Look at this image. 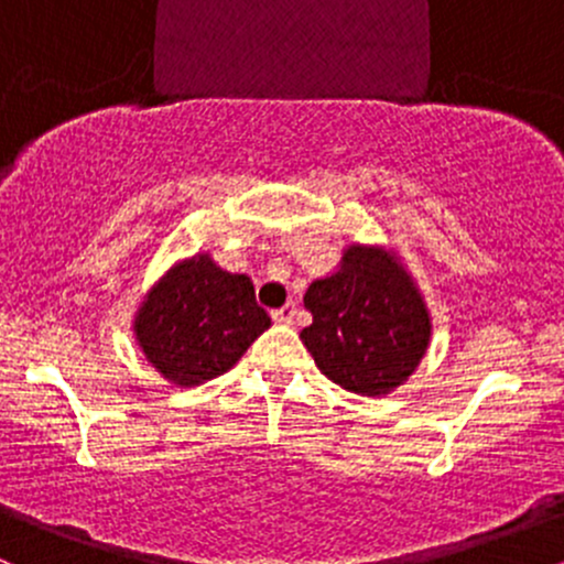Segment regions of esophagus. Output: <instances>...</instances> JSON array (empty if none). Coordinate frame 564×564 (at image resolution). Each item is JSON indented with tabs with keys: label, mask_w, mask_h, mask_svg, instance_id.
<instances>
[{
	"label": "esophagus",
	"mask_w": 564,
	"mask_h": 564,
	"mask_svg": "<svg viewBox=\"0 0 564 564\" xmlns=\"http://www.w3.org/2000/svg\"><path fill=\"white\" fill-rule=\"evenodd\" d=\"M295 315H299L295 304H284V306H280V310L271 312L274 323H280V325H293L295 323Z\"/></svg>",
	"instance_id": "34e87169"
}]
</instances>
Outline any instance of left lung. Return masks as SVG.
I'll return each instance as SVG.
<instances>
[{"instance_id": "8db88e82", "label": "left lung", "mask_w": 564, "mask_h": 564, "mask_svg": "<svg viewBox=\"0 0 564 564\" xmlns=\"http://www.w3.org/2000/svg\"><path fill=\"white\" fill-rule=\"evenodd\" d=\"M312 325L301 341L330 382L358 397H386L426 356L432 315L393 249L350 243L334 274L306 288Z\"/></svg>"}]
</instances>
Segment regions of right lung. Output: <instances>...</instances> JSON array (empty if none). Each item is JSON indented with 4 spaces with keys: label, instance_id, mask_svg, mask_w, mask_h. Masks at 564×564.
<instances>
[{
    "label": "right lung",
    "instance_id": "1",
    "mask_svg": "<svg viewBox=\"0 0 564 564\" xmlns=\"http://www.w3.org/2000/svg\"><path fill=\"white\" fill-rule=\"evenodd\" d=\"M269 325L271 317L254 301L252 280L197 252L152 284L132 330L147 361L171 386L195 388L234 369Z\"/></svg>",
    "mask_w": 564,
    "mask_h": 564
}]
</instances>
